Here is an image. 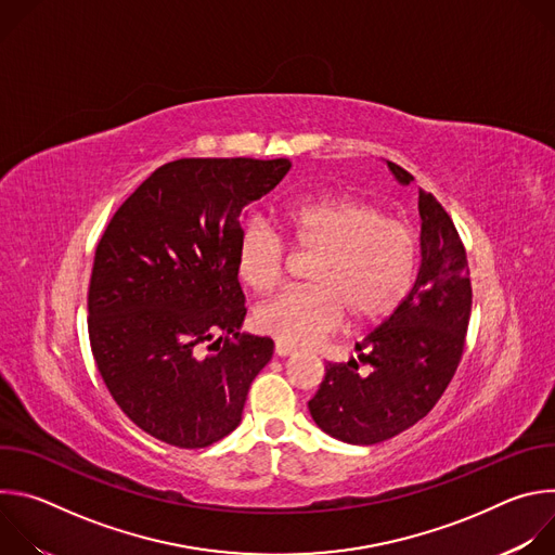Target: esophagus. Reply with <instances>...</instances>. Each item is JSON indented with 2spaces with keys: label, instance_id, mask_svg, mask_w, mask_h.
Wrapping results in <instances>:
<instances>
[{
  "label": "esophagus",
  "instance_id": "1",
  "mask_svg": "<svg viewBox=\"0 0 555 555\" xmlns=\"http://www.w3.org/2000/svg\"><path fill=\"white\" fill-rule=\"evenodd\" d=\"M296 349L292 347V345H285V343H281V340H276V345H274V353L276 356H281V358H285V356H292Z\"/></svg>",
  "mask_w": 555,
  "mask_h": 555
}]
</instances>
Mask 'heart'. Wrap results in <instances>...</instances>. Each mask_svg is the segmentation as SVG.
I'll return each mask as SVG.
<instances>
[{
  "label": "heart",
  "instance_id": "1",
  "mask_svg": "<svg viewBox=\"0 0 555 555\" xmlns=\"http://www.w3.org/2000/svg\"><path fill=\"white\" fill-rule=\"evenodd\" d=\"M279 225L294 250L313 255L311 285L285 289L255 311L257 327L285 343L309 345L349 327H373L400 307L417 270V240L411 225L384 215L373 202L338 195L285 204ZM236 272L255 292L274 289L289 266L283 236L263 221H250L236 244Z\"/></svg>",
  "mask_w": 555,
  "mask_h": 555
}]
</instances>
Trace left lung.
I'll return each instance as SVG.
<instances>
[{"mask_svg": "<svg viewBox=\"0 0 555 555\" xmlns=\"http://www.w3.org/2000/svg\"><path fill=\"white\" fill-rule=\"evenodd\" d=\"M388 169L402 184L413 176ZM422 263L417 279L388 319L356 343L357 360L327 362L309 413L327 435L373 446L424 420L461 362L472 311L467 255L454 221L433 193L420 189ZM364 363L367 369L358 372Z\"/></svg>", "mask_w": 555, "mask_h": 555, "instance_id": "obj_1", "label": "left lung"}]
</instances>
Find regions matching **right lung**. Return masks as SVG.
Masks as SVG:
<instances>
[{"instance_id": "add662e5", "label": "right lung", "mask_w": 555, "mask_h": 555, "mask_svg": "<svg viewBox=\"0 0 555 555\" xmlns=\"http://www.w3.org/2000/svg\"><path fill=\"white\" fill-rule=\"evenodd\" d=\"M289 167L285 157H182L109 219L88 289L90 345L114 402L146 435L193 450L240 426L274 343L240 334L236 244L244 208Z\"/></svg>"}]
</instances>
